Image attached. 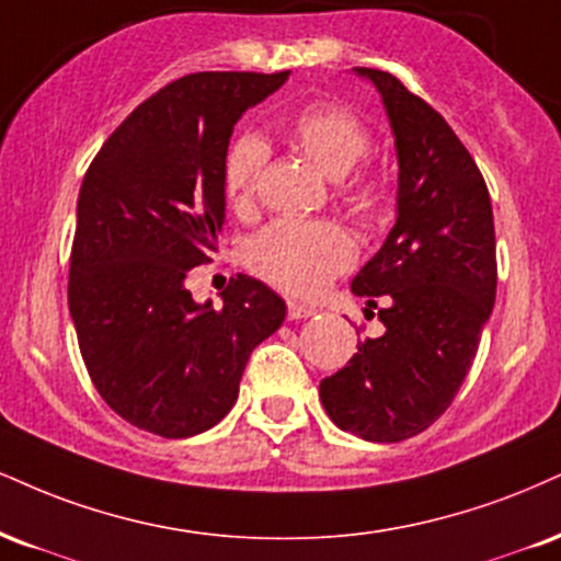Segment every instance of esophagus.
Listing matches in <instances>:
<instances>
[{"label":"esophagus","instance_id":"34e87169","mask_svg":"<svg viewBox=\"0 0 561 561\" xmlns=\"http://www.w3.org/2000/svg\"><path fill=\"white\" fill-rule=\"evenodd\" d=\"M310 316H316L313 306H306V302H298V300H287V319L289 321L310 319Z\"/></svg>","mask_w":561,"mask_h":561}]
</instances>
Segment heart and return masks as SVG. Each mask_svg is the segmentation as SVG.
I'll return each instance as SVG.
<instances>
[{
  "label": "heart",
  "mask_w": 561,
  "mask_h": 561,
  "mask_svg": "<svg viewBox=\"0 0 561 561\" xmlns=\"http://www.w3.org/2000/svg\"><path fill=\"white\" fill-rule=\"evenodd\" d=\"M289 138L329 180H345L368 157L370 135L366 125L340 106H310L295 117ZM268 148L259 135H242L225 159V193L229 206L248 211L253 206L266 167ZM363 211H374L379 193L370 182L347 187ZM355 261V242L332 221L279 219L259 232L248 248V263L255 274L285 293L316 295Z\"/></svg>",
  "instance_id": "obj_1"
}]
</instances>
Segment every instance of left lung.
Listing matches in <instances>:
<instances>
[{"instance_id":"left-lung-1","label":"left lung","mask_w":561,"mask_h":561,"mask_svg":"<svg viewBox=\"0 0 561 561\" xmlns=\"http://www.w3.org/2000/svg\"><path fill=\"white\" fill-rule=\"evenodd\" d=\"M379 91L397 151V219L353 293L379 310L381 336L321 381L323 410L366 442L426 431L462 387L496 298L489 187L434 106L383 70L355 67ZM366 308V313H368Z\"/></svg>"}]
</instances>
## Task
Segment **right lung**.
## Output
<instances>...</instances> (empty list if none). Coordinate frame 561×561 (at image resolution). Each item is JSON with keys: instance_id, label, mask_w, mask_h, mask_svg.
Instances as JSON below:
<instances>
[{"instance_id": "1", "label": "right lung", "mask_w": 561, "mask_h": 561, "mask_svg": "<svg viewBox=\"0 0 561 561\" xmlns=\"http://www.w3.org/2000/svg\"><path fill=\"white\" fill-rule=\"evenodd\" d=\"M289 72H193L135 110L88 167L70 255V316L93 387L148 434H204L232 410L248 357L282 327L274 289L238 274L221 308L191 268L225 225L234 125Z\"/></svg>"}]
</instances>
